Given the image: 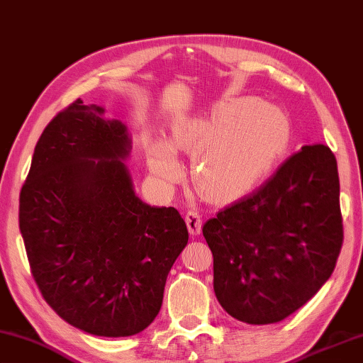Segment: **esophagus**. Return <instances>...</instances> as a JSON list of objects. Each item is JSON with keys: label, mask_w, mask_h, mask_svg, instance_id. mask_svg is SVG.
<instances>
[{"label": "esophagus", "mask_w": 363, "mask_h": 363, "mask_svg": "<svg viewBox=\"0 0 363 363\" xmlns=\"http://www.w3.org/2000/svg\"><path fill=\"white\" fill-rule=\"evenodd\" d=\"M186 223L189 226V231L191 236H196V234L201 233V225H203V220L200 212L196 209H189L187 214H186Z\"/></svg>", "instance_id": "esophagus-1"}]
</instances>
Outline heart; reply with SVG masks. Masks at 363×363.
Listing matches in <instances>:
<instances>
[{"instance_id":"1","label":"heart","mask_w":363,"mask_h":363,"mask_svg":"<svg viewBox=\"0 0 363 363\" xmlns=\"http://www.w3.org/2000/svg\"><path fill=\"white\" fill-rule=\"evenodd\" d=\"M289 123L275 106L253 97L226 102L209 116L176 127L173 147L198 155L196 186L216 200L252 190L272 172L289 143ZM149 167L163 184L181 177L174 151L165 143L151 147Z\"/></svg>"}]
</instances>
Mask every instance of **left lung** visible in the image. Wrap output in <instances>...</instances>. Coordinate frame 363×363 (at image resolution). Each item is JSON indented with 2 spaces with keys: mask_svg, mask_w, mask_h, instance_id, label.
Returning a JSON list of instances; mask_svg holds the SVG:
<instances>
[{
  "mask_svg": "<svg viewBox=\"0 0 363 363\" xmlns=\"http://www.w3.org/2000/svg\"><path fill=\"white\" fill-rule=\"evenodd\" d=\"M214 257V291L247 324H274L313 297L343 245L337 159L303 146L266 184L203 226Z\"/></svg>",
  "mask_w": 363,
  "mask_h": 363,
  "instance_id": "obj_1",
  "label": "left lung"
}]
</instances>
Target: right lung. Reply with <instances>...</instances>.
<instances>
[{
  "label": "right lung",
  "mask_w": 363,
  "mask_h": 363,
  "mask_svg": "<svg viewBox=\"0 0 363 363\" xmlns=\"http://www.w3.org/2000/svg\"><path fill=\"white\" fill-rule=\"evenodd\" d=\"M77 99L34 147L18 225L31 275L64 321L97 337H130L159 315L169 269L189 240L174 208L135 195L121 159L125 125Z\"/></svg>",
  "instance_id": "right-lung-1"
}]
</instances>
